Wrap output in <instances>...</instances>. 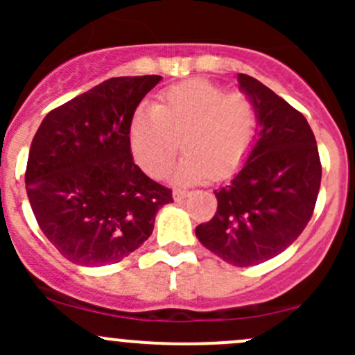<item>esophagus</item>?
Returning a JSON list of instances; mask_svg holds the SVG:
<instances>
[{
    "label": "esophagus",
    "mask_w": 355,
    "mask_h": 355,
    "mask_svg": "<svg viewBox=\"0 0 355 355\" xmlns=\"http://www.w3.org/2000/svg\"><path fill=\"white\" fill-rule=\"evenodd\" d=\"M187 196H189V191H185V189H175L173 191V199L177 200V202L178 200H184Z\"/></svg>",
    "instance_id": "1"
}]
</instances>
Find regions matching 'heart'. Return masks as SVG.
<instances>
[{
  "label": "heart",
  "mask_w": 355,
  "mask_h": 355,
  "mask_svg": "<svg viewBox=\"0 0 355 355\" xmlns=\"http://www.w3.org/2000/svg\"><path fill=\"white\" fill-rule=\"evenodd\" d=\"M256 130V108L244 92H225L207 80H189L166 89L155 108H142L130 123V146L137 163L163 177L178 149L187 155L173 180L199 184L234 173L244 161Z\"/></svg>",
  "instance_id": "b5f03b06"
}]
</instances>
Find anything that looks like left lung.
<instances>
[{
	"mask_svg": "<svg viewBox=\"0 0 355 355\" xmlns=\"http://www.w3.org/2000/svg\"><path fill=\"white\" fill-rule=\"evenodd\" d=\"M237 80L252 99L259 134L239 173L214 191L216 213L196 235L227 263L254 266L284 252L309 223L321 163L302 113L254 77Z\"/></svg>",
	"mask_w": 355,
	"mask_h": 355,
	"instance_id": "left-lung-1",
	"label": "left lung"
}]
</instances>
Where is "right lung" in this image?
Wrapping results in <instances>:
<instances>
[{
	"mask_svg": "<svg viewBox=\"0 0 355 355\" xmlns=\"http://www.w3.org/2000/svg\"><path fill=\"white\" fill-rule=\"evenodd\" d=\"M159 75L114 77L49 111L32 139L25 189L39 228L80 266L120 263L155 228L170 189L134 163L130 123Z\"/></svg>",
	"mask_w": 355,
	"mask_h": 355,
	"instance_id": "add662e5",
	"label": "right lung"
}]
</instances>
